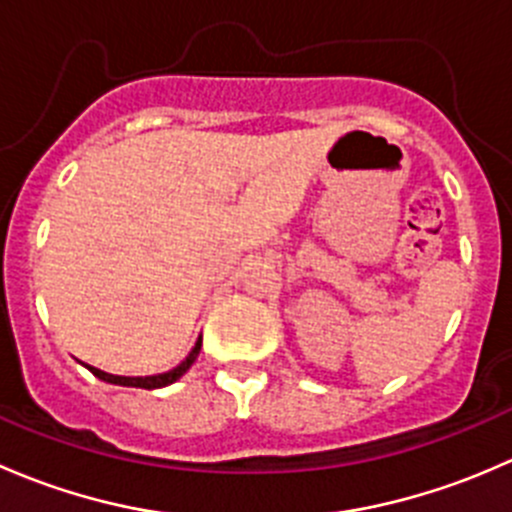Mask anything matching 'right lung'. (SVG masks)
Segmentation results:
<instances>
[{
  "mask_svg": "<svg viewBox=\"0 0 512 512\" xmlns=\"http://www.w3.org/2000/svg\"><path fill=\"white\" fill-rule=\"evenodd\" d=\"M200 347H203V339H198V344H195L193 352L188 354V359H185L183 364L175 366V369H170L168 374H158V376H113V374H106V371L96 369V366H89V369H91V374L98 376L101 381H108V384L136 386V389H160V386H168V384H173V381H178L180 376L190 369V364L198 359Z\"/></svg>",
  "mask_w": 512,
  "mask_h": 512,
  "instance_id": "right-lung-1",
  "label": "right lung"
}]
</instances>
